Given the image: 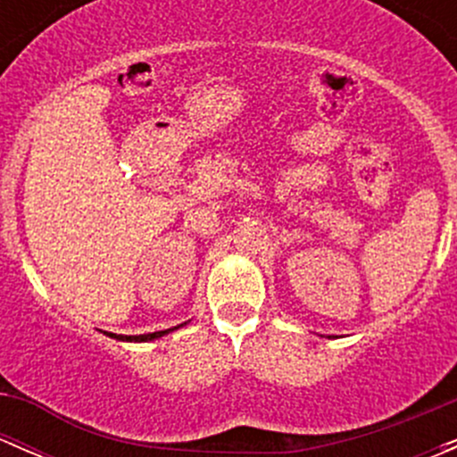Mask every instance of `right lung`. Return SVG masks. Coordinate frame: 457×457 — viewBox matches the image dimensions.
<instances>
[{
  "mask_svg": "<svg viewBox=\"0 0 457 457\" xmlns=\"http://www.w3.org/2000/svg\"><path fill=\"white\" fill-rule=\"evenodd\" d=\"M183 325H186V322H183ZM183 325H177V327H172V329L154 331V334H141V336H123V334H112V331H104V334H105V336H110V338L123 340V343H150V340H156V338H161V336L170 334V331L179 329V327H183Z\"/></svg>",
  "mask_w": 457,
  "mask_h": 457,
  "instance_id": "add662e5",
  "label": "right lung"
}]
</instances>
